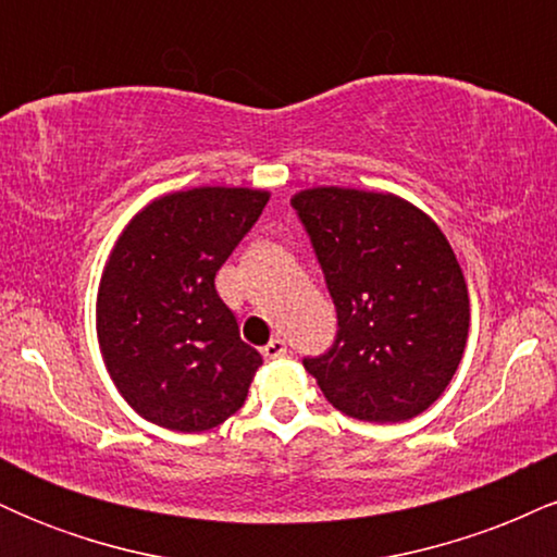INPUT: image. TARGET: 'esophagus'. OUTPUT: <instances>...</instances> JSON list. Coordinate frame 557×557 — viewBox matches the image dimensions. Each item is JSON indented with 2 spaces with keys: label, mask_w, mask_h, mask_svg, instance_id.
I'll return each instance as SVG.
<instances>
[{
  "label": "esophagus",
  "mask_w": 557,
  "mask_h": 557,
  "mask_svg": "<svg viewBox=\"0 0 557 557\" xmlns=\"http://www.w3.org/2000/svg\"><path fill=\"white\" fill-rule=\"evenodd\" d=\"M261 356H264L267 361H274V359H283V356H287V345L285 341H280V337H274V341H270L261 348Z\"/></svg>",
  "instance_id": "34e87169"
}]
</instances>
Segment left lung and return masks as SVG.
<instances>
[{"mask_svg":"<svg viewBox=\"0 0 557 557\" xmlns=\"http://www.w3.org/2000/svg\"><path fill=\"white\" fill-rule=\"evenodd\" d=\"M337 309L335 345L306 359L337 411L419 417L450 385L469 337V287L445 233L406 198L317 185L290 198Z\"/></svg>","mask_w":557,"mask_h":557,"instance_id":"obj_1","label":"left lung"}]
</instances>
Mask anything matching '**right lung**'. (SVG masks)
<instances>
[{"label": "right lung", "mask_w": 557, "mask_h": 557, "mask_svg": "<svg viewBox=\"0 0 557 557\" xmlns=\"http://www.w3.org/2000/svg\"><path fill=\"white\" fill-rule=\"evenodd\" d=\"M270 190L201 185L146 203L101 272L96 337L127 406L172 432H207L246 403L261 367L214 277Z\"/></svg>", "instance_id": "add662e5"}]
</instances>
